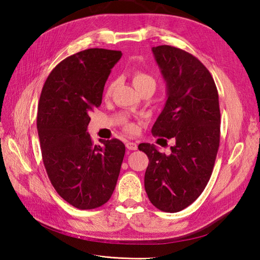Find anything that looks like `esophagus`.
Wrapping results in <instances>:
<instances>
[{"mask_svg": "<svg viewBox=\"0 0 260 260\" xmlns=\"http://www.w3.org/2000/svg\"><path fill=\"white\" fill-rule=\"evenodd\" d=\"M126 148L128 149V150H133V151H135V150H137L138 149V145L136 142H133V141H127L126 142Z\"/></svg>", "mask_w": 260, "mask_h": 260, "instance_id": "34e87169", "label": "esophagus"}]
</instances>
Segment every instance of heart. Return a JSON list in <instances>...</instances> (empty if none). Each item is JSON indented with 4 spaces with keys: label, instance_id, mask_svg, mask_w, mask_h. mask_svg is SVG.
I'll use <instances>...</instances> for the list:
<instances>
[{
    "label": "heart",
    "instance_id": "1",
    "mask_svg": "<svg viewBox=\"0 0 260 260\" xmlns=\"http://www.w3.org/2000/svg\"><path fill=\"white\" fill-rule=\"evenodd\" d=\"M132 79H133L134 85H135V88L138 91H140L143 88H147V86H153V88H155V85H156V82H155V80H154V78H153V77L149 76L146 73H142V72L134 73ZM114 86H115V83L113 81L108 84L107 89H106V92H105L106 96L111 95V93L114 89ZM126 129L129 131V132H135V125L127 124Z\"/></svg>",
    "mask_w": 260,
    "mask_h": 260
}]
</instances>
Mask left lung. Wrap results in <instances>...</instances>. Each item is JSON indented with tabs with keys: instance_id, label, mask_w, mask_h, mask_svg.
Listing matches in <instances>:
<instances>
[{
	"instance_id": "8db88e82",
	"label": "left lung",
	"mask_w": 260,
	"mask_h": 260,
	"mask_svg": "<svg viewBox=\"0 0 260 260\" xmlns=\"http://www.w3.org/2000/svg\"><path fill=\"white\" fill-rule=\"evenodd\" d=\"M167 101L152 127L153 135L174 138L170 154L140 143L149 157L145 188L152 205L164 212L185 209L203 193L219 147L220 112L215 82L190 53L167 45L152 48Z\"/></svg>"
}]
</instances>
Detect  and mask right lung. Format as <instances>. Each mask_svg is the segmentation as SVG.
<instances>
[{
    "label": "right lung",
    "instance_id": "1",
    "mask_svg": "<svg viewBox=\"0 0 260 260\" xmlns=\"http://www.w3.org/2000/svg\"><path fill=\"white\" fill-rule=\"evenodd\" d=\"M117 50L91 48L57 64L43 86L37 112L43 161L51 184L75 208L90 210L110 199L125 154L119 139L94 145L90 113L101 106L106 81L121 59Z\"/></svg>",
    "mask_w": 260,
    "mask_h": 260
}]
</instances>
